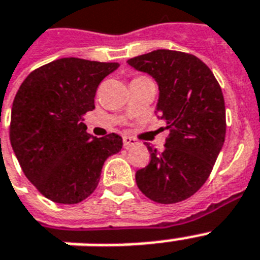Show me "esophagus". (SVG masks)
<instances>
[{
	"mask_svg": "<svg viewBox=\"0 0 260 260\" xmlns=\"http://www.w3.org/2000/svg\"><path fill=\"white\" fill-rule=\"evenodd\" d=\"M122 143H124V147H125V148H129V147L135 146V144H138V142H136L135 139L126 138V136L122 139Z\"/></svg>",
	"mask_w": 260,
	"mask_h": 260,
	"instance_id": "34e87169",
	"label": "esophagus"
}]
</instances>
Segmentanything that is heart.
Instances as JSON below:
<instances>
[{"instance_id":"heart-1","label":"heart","mask_w":260,"mask_h":260,"mask_svg":"<svg viewBox=\"0 0 260 260\" xmlns=\"http://www.w3.org/2000/svg\"><path fill=\"white\" fill-rule=\"evenodd\" d=\"M136 79H143V77H140V78H136Z\"/></svg>"}]
</instances>
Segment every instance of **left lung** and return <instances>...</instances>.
<instances>
[{
	"mask_svg": "<svg viewBox=\"0 0 260 260\" xmlns=\"http://www.w3.org/2000/svg\"><path fill=\"white\" fill-rule=\"evenodd\" d=\"M158 83L156 118L165 120V150L146 143L148 166L136 171L146 197L175 204L191 197L209 177L225 140V105L213 73L197 56L156 50L126 60Z\"/></svg>",
	"mask_w": 260,
	"mask_h": 260,
	"instance_id": "8db88e82",
	"label": "left lung"
}]
</instances>
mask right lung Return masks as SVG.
<instances>
[{"label":"right lung","instance_id":"right-lung-1","mask_svg":"<svg viewBox=\"0 0 260 260\" xmlns=\"http://www.w3.org/2000/svg\"><path fill=\"white\" fill-rule=\"evenodd\" d=\"M118 63L62 58L32 71L12 106L10 144L25 177L58 204H78L97 187L102 166L122 148L116 134L94 138L83 116Z\"/></svg>","mask_w":260,"mask_h":260}]
</instances>
